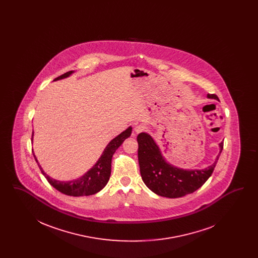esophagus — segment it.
Returning a JSON list of instances; mask_svg holds the SVG:
<instances>
[{
	"instance_id": "esophagus-1",
	"label": "esophagus",
	"mask_w": 258,
	"mask_h": 258,
	"mask_svg": "<svg viewBox=\"0 0 258 258\" xmlns=\"http://www.w3.org/2000/svg\"><path fill=\"white\" fill-rule=\"evenodd\" d=\"M146 130V127L144 126V125H142V124H139V125H136L135 128V132L136 134H140V133H142V132H144Z\"/></svg>"
}]
</instances>
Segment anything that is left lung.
<instances>
[{
    "instance_id": "left-lung-1",
    "label": "left lung",
    "mask_w": 258,
    "mask_h": 258,
    "mask_svg": "<svg viewBox=\"0 0 258 258\" xmlns=\"http://www.w3.org/2000/svg\"><path fill=\"white\" fill-rule=\"evenodd\" d=\"M207 97L219 100L214 94H208ZM137 142L138 162L143 182L156 195L168 198L184 197L198 189L212 175L223 149L221 142L217 159L207 168L186 170L168 163L151 135L139 134Z\"/></svg>"
}]
</instances>
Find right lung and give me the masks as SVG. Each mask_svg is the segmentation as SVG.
Here are the masks:
<instances>
[{
    "mask_svg": "<svg viewBox=\"0 0 258 258\" xmlns=\"http://www.w3.org/2000/svg\"><path fill=\"white\" fill-rule=\"evenodd\" d=\"M74 72L71 71L66 74H62L61 76L54 79L60 80L62 78L69 77L71 74H74ZM132 126L127 127L122 134L116 136L114 139H112L108 145L104 149L101 157L98 159L97 163L85 173L82 177L75 179L73 181L64 182V181H57L55 179L50 178L49 176L42 170L41 166L38 164L36 156L35 160L37 162V165L39 166V169L41 173L44 175L46 180L48 181L51 185H53L57 190H59L61 194L70 196V197H88L92 196L101 190L106 184L108 183V180L110 178L111 174V160L114 153L116 150L122 145L124 139L130 137L132 135ZM34 135V133H33ZM33 139V135H32Z\"/></svg>",
    "mask_w": 258,
    "mask_h": 258,
    "instance_id": "right-lung-1",
    "label": "right lung"
}]
</instances>
